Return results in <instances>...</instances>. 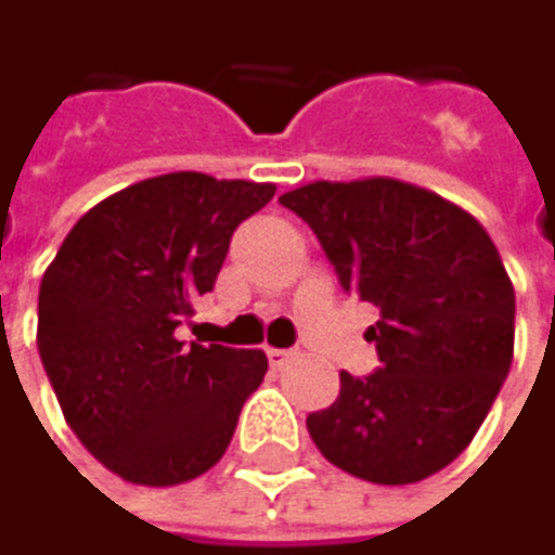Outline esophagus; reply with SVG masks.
<instances>
[{
  "mask_svg": "<svg viewBox=\"0 0 555 555\" xmlns=\"http://www.w3.org/2000/svg\"><path fill=\"white\" fill-rule=\"evenodd\" d=\"M266 358H269V364L280 371V367H289L296 358H299V351H289V348H266Z\"/></svg>",
  "mask_w": 555,
  "mask_h": 555,
  "instance_id": "esophagus-1",
  "label": "esophagus"
}]
</instances>
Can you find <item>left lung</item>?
<instances>
[{"mask_svg":"<svg viewBox=\"0 0 555 555\" xmlns=\"http://www.w3.org/2000/svg\"><path fill=\"white\" fill-rule=\"evenodd\" d=\"M322 240L341 289L380 309V367L341 371L306 420L319 452L374 485H416L481 429L514 361V283L488 230L400 178L312 181L280 197Z\"/></svg>","mask_w":555,"mask_h":555,"instance_id":"left-lung-1","label":"left lung"}]
</instances>
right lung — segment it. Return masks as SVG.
I'll list each match as a JSON object with an SVG mask.
<instances>
[{
	"label": "right lung",
	"instance_id": "add662e5",
	"mask_svg": "<svg viewBox=\"0 0 555 555\" xmlns=\"http://www.w3.org/2000/svg\"><path fill=\"white\" fill-rule=\"evenodd\" d=\"M272 194L269 181L155 175L93 204L44 269V374L74 436L122 481L171 488L214 468L262 384V351L184 345L175 328Z\"/></svg>",
	"mask_w": 555,
	"mask_h": 555
}]
</instances>
